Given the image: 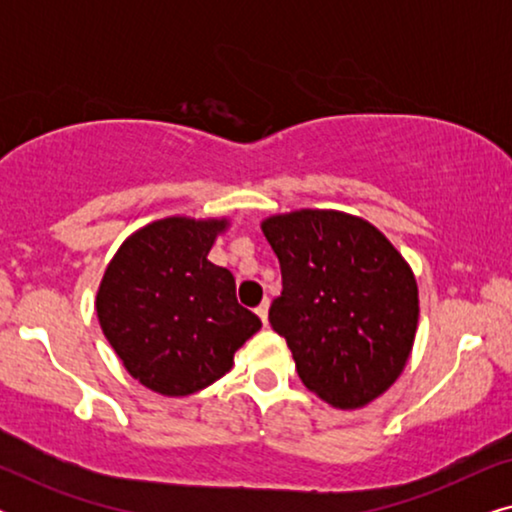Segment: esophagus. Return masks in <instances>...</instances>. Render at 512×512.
Segmentation results:
<instances>
[{
	"label": "esophagus",
	"mask_w": 512,
	"mask_h": 512,
	"mask_svg": "<svg viewBox=\"0 0 512 512\" xmlns=\"http://www.w3.org/2000/svg\"><path fill=\"white\" fill-rule=\"evenodd\" d=\"M268 307H270V303H268V298H265V300H263V303L256 307V314H258V317H261V321H263V324H268Z\"/></svg>",
	"instance_id": "obj_1"
}]
</instances>
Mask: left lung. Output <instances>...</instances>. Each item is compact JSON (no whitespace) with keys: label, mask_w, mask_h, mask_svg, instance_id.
<instances>
[{"label":"left lung","mask_w":512,"mask_h":512,"mask_svg":"<svg viewBox=\"0 0 512 512\" xmlns=\"http://www.w3.org/2000/svg\"><path fill=\"white\" fill-rule=\"evenodd\" d=\"M263 235L282 270L268 319L305 387L342 410L384 394L417 331V284L403 256L375 226L342 212L272 216Z\"/></svg>","instance_id":"obj_1"}]
</instances>
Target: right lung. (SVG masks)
Listing matches in <instances>:
<instances>
[{
    "instance_id": "add662e5",
    "label": "right lung",
    "mask_w": 512,
    "mask_h": 512,
    "mask_svg": "<svg viewBox=\"0 0 512 512\" xmlns=\"http://www.w3.org/2000/svg\"><path fill=\"white\" fill-rule=\"evenodd\" d=\"M226 221H153L123 242L97 291V317L128 373L188 396L233 366L261 319L237 303L230 270L207 261Z\"/></svg>"
}]
</instances>
